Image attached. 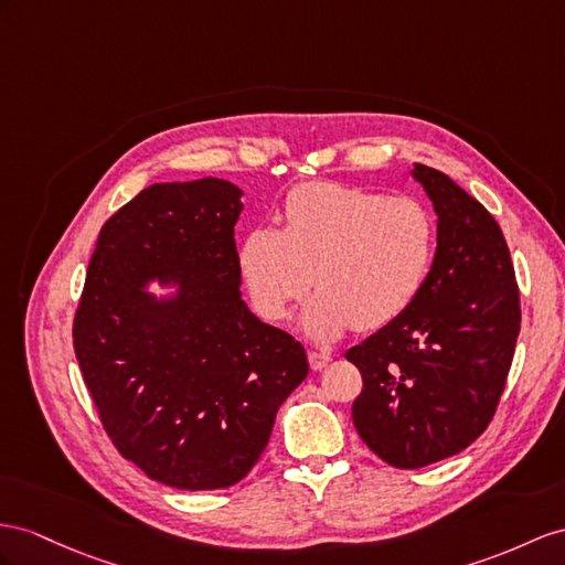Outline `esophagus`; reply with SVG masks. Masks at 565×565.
Listing matches in <instances>:
<instances>
[{
  "label": "esophagus",
  "mask_w": 565,
  "mask_h": 565,
  "mask_svg": "<svg viewBox=\"0 0 565 565\" xmlns=\"http://www.w3.org/2000/svg\"><path fill=\"white\" fill-rule=\"evenodd\" d=\"M329 360H331L329 353H320V351H310V353H308V363H310V367H312L315 372L327 367Z\"/></svg>",
  "instance_id": "1"
}]
</instances>
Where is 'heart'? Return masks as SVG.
Returning <instances> with one entry per match:
<instances>
[{"label":"heart","instance_id":"heart-1","mask_svg":"<svg viewBox=\"0 0 565 565\" xmlns=\"http://www.w3.org/2000/svg\"><path fill=\"white\" fill-rule=\"evenodd\" d=\"M434 257V222L423 202L363 185H298L284 228L255 226L241 245V271L255 310L284 320L291 302L320 286L302 329L317 341L358 327L382 329L420 296Z\"/></svg>","mask_w":565,"mask_h":565}]
</instances>
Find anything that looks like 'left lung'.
<instances>
[{
    "mask_svg": "<svg viewBox=\"0 0 565 565\" xmlns=\"http://www.w3.org/2000/svg\"><path fill=\"white\" fill-rule=\"evenodd\" d=\"M437 212L420 296L345 358L363 374L353 425L374 454L413 470L468 448L494 417L520 331V294L494 216L446 173L415 164Z\"/></svg>",
    "mask_w": 565,
    "mask_h": 565,
    "instance_id": "8db88e82",
    "label": "left lung"
}]
</instances>
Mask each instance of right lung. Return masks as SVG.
Returning <instances> with one entry per match:
<instances>
[{
    "label": "right lung",
    "mask_w": 565,
    "mask_h": 565,
    "mask_svg": "<svg viewBox=\"0 0 565 565\" xmlns=\"http://www.w3.org/2000/svg\"><path fill=\"white\" fill-rule=\"evenodd\" d=\"M241 195L212 177L145 188L109 216L85 274V386L119 454L167 487L243 480L308 377L306 349L241 298ZM152 280L174 291L154 297Z\"/></svg>",
    "instance_id": "1"
}]
</instances>
